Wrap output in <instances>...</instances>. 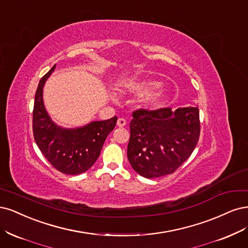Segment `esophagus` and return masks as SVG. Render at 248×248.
<instances>
[{
  "label": "esophagus",
  "mask_w": 248,
  "mask_h": 248,
  "mask_svg": "<svg viewBox=\"0 0 248 248\" xmlns=\"http://www.w3.org/2000/svg\"><path fill=\"white\" fill-rule=\"evenodd\" d=\"M126 124V121L124 118H123V117H119L118 119H117V125L118 126H124Z\"/></svg>",
  "instance_id": "obj_1"
}]
</instances>
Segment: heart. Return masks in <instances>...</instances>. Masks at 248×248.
Returning a JSON list of instances; mask_svg holds the SVG:
<instances>
[{"label": "heart", "instance_id": "obj_1", "mask_svg": "<svg viewBox=\"0 0 248 248\" xmlns=\"http://www.w3.org/2000/svg\"><path fill=\"white\" fill-rule=\"evenodd\" d=\"M131 93L142 94L146 93L142 100L143 105L147 108H158L163 106L169 99V93L155 80H138L129 85Z\"/></svg>", "mask_w": 248, "mask_h": 248}]
</instances>
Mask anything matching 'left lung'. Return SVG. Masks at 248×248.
Wrapping results in <instances>:
<instances>
[{"instance_id":"8db88e82","label":"left lung","mask_w":248,"mask_h":248,"mask_svg":"<svg viewBox=\"0 0 248 248\" xmlns=\"http://www.w3.org/2000/svg\"><path fill=\"white\" fill-rule=\"evenodd\" d=\"M127 158L145 178L172 174L193 154L200 137L198 107L138 109L130 123Z\"/></svg>"}]
</instances>
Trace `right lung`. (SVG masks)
Instances as JSON below:
<instances>
[{
  "mask_svg": "<svg viewBox=\"0 0 248 248\" xmlns=\"http://www.w3.org/2000/svg\"><path fill=\"white\" fill-rule=\"evenodd\" d=\"M55 65L39 82L33 110V133L39 149L58 171L77 175L87 171L97 161L107 136L113 131L117 117L92 122L77 129H63L55 124L46 112L43 86Z\"/></svg>",
  "mask_w": 248,
  "mask_h": 248,
  "instance_id": "add662e5",
  "label": "right lung"
}]
</instances>
